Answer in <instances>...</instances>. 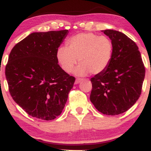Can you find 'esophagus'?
I'll use <instances>...</instances> for the list:
<instances>
[{
    "instance_id": "obj_1",
    "label": "esophagus",
    "mask_w": 151,
    "mask_h": 151,
    "mask_svg": "<svg viewBox=\"0 0 151 151\" xmlns=\"http://www.w3.org/2000/svg\"><path fill=\"white\" fill-rule=\"evenodd\" d=\"M81 81H82V79H81V78H77L75 80V84H79V83H80Z\"/></svg>"
}]
</instances>
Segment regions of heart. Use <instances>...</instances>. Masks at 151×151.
<instances>
[{
    "label": "heart",
    "mask_w": 151,
    "mask_h": 151,
    "mask_svg": "<svg viewBox=\"0 0 151 151\" xmlns=\"http://www.w3.org/2000/svg\"><path fill=\"white\" fill-rule=\"evenodd\" d=\"M114 46L111 40L92 32H83L71 37L67 46H61L57 51V59L65 72L74 70L77 75H85L90 72L98 74L106 70L113 57Z\"/></svg>",
    "instance_id": "b5f03b06"
}]
</instances>
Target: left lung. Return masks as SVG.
<instances>
[{"label":"left lung","instance_id":"8db88e82","mask_svg":"<svg viewBox=\"0 0 151 151\" xmlns=\"http://www.w3.org/2000/svg\"><path fill=\"white\" fill-rule=\"evenodd\" d=\"M102 32L113 43V57L106 70L91 79L90 100L101 113L119 115L129 110L140 97L145 70L132 40L116 30Z\"/></svg>","mask_w":151,"mask_h":151}]
</instances>
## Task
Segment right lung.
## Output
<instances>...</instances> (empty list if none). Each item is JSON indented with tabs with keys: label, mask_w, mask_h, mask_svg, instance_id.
Here are the masks:
<instances>
[{
	"label": "right lung",
	"mask_w": 151,
	"mask_h": 151,
	"mask_svg": "<svg viewBox=\"0 0 151 151\" xmlns=\"http://www.w3.org/2000/svg\"><path fill=\"white\" fill-rule=\"evenodd\" d=\"M68 30L33 32L13 47L6 66L12 98L27 114L50 121L61 114L75 78L58 65Z\"/></svg>",
	"instance_id": "obj_1"
}]
</instances>
